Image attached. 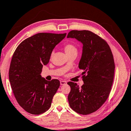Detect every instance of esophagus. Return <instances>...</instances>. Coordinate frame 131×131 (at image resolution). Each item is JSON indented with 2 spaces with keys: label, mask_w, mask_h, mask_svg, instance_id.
Listing matches in <instances>:
<instances>
[{
  "label": "esophagus",
  "mask_w": 131,
  "mask_h": 131,
  "mask_svg": "<svg viewBox=\"0 0 131 131\" xmlns=\"http://www.w3.org/2000/svg\"><path fill=\"white\" fill-rule=\"evenodd\" d=\"M60 84H61V85H66V84H67V82L65 80H61L60 81Z\"/></svg>",
  "instance_id": "1"
}]
</instances>
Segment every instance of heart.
<instances>
[{
	"label": "heart",
	"mask_w": 131,
	"mask_h": 131,
	"mask_svg": "<svg viewBox=\"0 0 131 131\" xmlns=\"http://www.w3.org/2000/svg\"><path fill=\"white\" fill-rule=\"evenodd\" d=\"M64 50H65V51L66 52V54L68 55V56L72 54H73L74 52H77V49L76 47V46L73 45V44L70 43L66 44V45L64 46ZM52 55V53L51 54V56Z\"/></svg>",
	"instance_id": "heart-1"
}]
</instances>
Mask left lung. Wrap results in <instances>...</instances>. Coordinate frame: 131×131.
Returning <instances> with one entry per match:
<instances>
[{
    "instance_id": "left-lung-1",
    "label": "left lung",
    "mask_w": 131,
    "mask_h": 131,
    "mask_svg": "<svg viewBox=\"0 0 131 131\" xmlns=\"http://www.w3.org/2000/svg\"><path fill=\"white\" fill-rule=\"evenodd\" d=\"M68 38L76 39L83 44L79 68L84 84L81 88L69 81L68 95L70 107L77 113L87 115L98 110L110 94L113 82L115 64L112 52L105 40L89 30H73Z\"/></svg>"
}]
</instances>
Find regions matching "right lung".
Wrapping results in <instances>:
<instances>
[{"instance_id":"obj_1","label":"right lung","mask_w":131,"mask_h":131,"mask_svg":"<svg viewBox=\"0 0 131 131\" xmlns=\"http://www.w3.org/2000/svg\"><path fill=\"white\" fill-rule=\"evenodd\" d=\"M66 35L37 34L22 41L13 55L8 73L11 87L17 102L30 114L43 113L51 105L60 82L46 80L40 74L53 49Z\"/></svg>"}]
</instances>
